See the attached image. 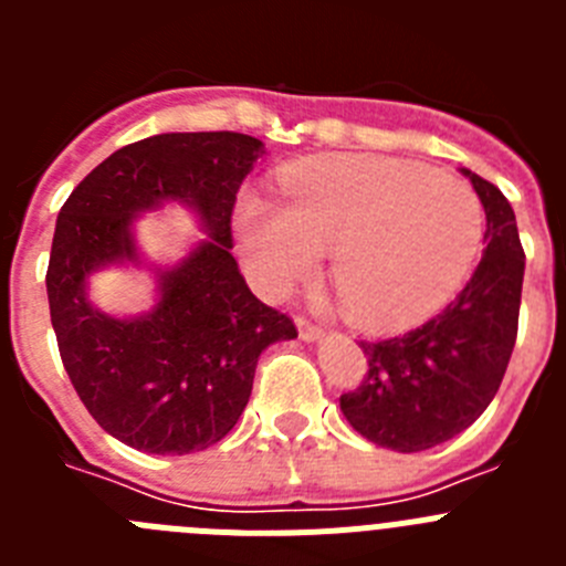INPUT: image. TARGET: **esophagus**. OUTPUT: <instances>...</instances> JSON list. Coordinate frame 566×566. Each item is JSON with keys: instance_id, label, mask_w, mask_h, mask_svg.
Instances as JSON below:
<instances>
[{"instance_id": "obj_1", "label": "esophagus", "mask_w": 566, "mask_h": 566, "mask_svg": "<svg viewBox=\"0 0 566 566\" xmlns=\"http://www.w3.org/2000/svg\"><path fill=\"white\" fill-rule=\"evenodd\" d=\"M297 332H300V339H306V343L323 337V328L314 326L312 319H306V317H297Z\"/></svg>"}]
</instances>
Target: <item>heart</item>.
Instances as JSON below:
<instances>
[{"mask_svg": "<svg viewBox=\"0 0 566 566\" xmlns=\"http://www.w3.org/2000/svg\"><path fill=\"white\" fill-rule=\"evenodd\" d=\"M234 232L269 297L314 277L332 283L354 326L402 332L448 303L479 258L484 212L473 187L382 155H326L283 178V207L247 195Z\"/></svg>", "mask_w": 566, "mask_h": 566, "instance_id": "obj_1", "label": "heart"}]
</instances>
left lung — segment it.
I'll use <instances>...</instances> for the list:
<instances>
[{"instance_id": "8db88e82", "label": "left lung", "mask_w": 566, "mask_h": 566, "mask_svg": "<svg viewBox=\"0 0 566 566\" xmlns=\"http://www.w3.org/2000/svg\"><path fill=\"white\" fill-rule=\"evenodd\" d=\"M484 207V254L468 286L402 337L359 343L368 371L339 397L354 431L379 448L419 453L476 422L496 397L518 334L524 249L502 189L462 169Z\"/></svg>"}]
</instances>
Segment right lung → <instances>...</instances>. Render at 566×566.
Instances as JSON below:
<instances>
[{
  "mask_svg": "<svg viewBox=\"0 0 566 566\" xmlns=\"http://www.w3.org/2000/svg\"><path fill=\"white\" fill-rule=\"evenodd\" d=\"M263 142L243 133H161L104 158L64 201L48 263L50 323L64 371L90 417L144 453H192L221 442L249 402L258 357L294 339L286 314L249 292L232 258V209ZM187 202L208 238L159 270V303L113 318L88 303V274L140 262L132 221Z\"/></svg>",
  "mask_w": 566,
  "mask_h": 566,
  "instance_id": "1",
  "label": "right lung"
}]
</instances>
